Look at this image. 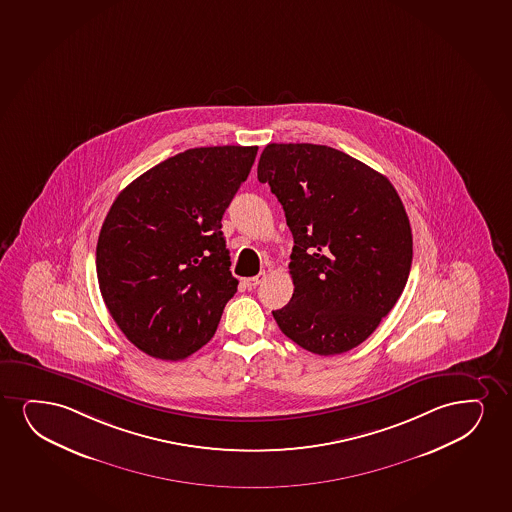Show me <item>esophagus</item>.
<instances>
[{
    "label": "esophagus",
    "mask_w": 512,
    "mask_h": 512,
    "mask_svg": "<svg viewBox=\"0 0 512 512\" xmlns=\"http://www.w3.org/2000/svg\"><path fill=\"white\" fill-rule=\"evenodd\" d=\"M265 279L266 273L261 272L259 275H256V277H251V279L244 280V284H246L249 289H254V287H258V285L261 284V282H263Z\"/></svg>",
    "instance_id": "1"
}]
</instances>
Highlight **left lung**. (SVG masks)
Segmentation results:
<instances>
[{"mask_svg":"<svg viewBox=\"0 0 512 512\" xmlns=\"http://www.w3.org/2000/svg\"><path fill=\"white\" fill-rule=\"evenodd\" d=\"M258 180L277 195L294 237V294L273 318L315 355L353 350L407 284L412 230L400 195L367 164L313 143H268Z\"/></svg>","mask_w":512,"mask_h":512,"instance_id":"left-lung-1","label":"left lung"}]
</instances>
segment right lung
<instances>
[{
    "label": "right lung",
    "mask_w": 512,
    "mask_h": 512,
    "mask_svg": "<svg viewBox=\"0 0 512 512\" xmlns=\"http://www.w3.org/2000/svg\"><path fill=\"white\" fill-rule=\"evenodd\" d=\"M258 147H201L169 157L117 195L98 235L105 306L138 350L183 360L214 336L237 292L221 218Z\"/></svg>",
    "instance_id": "obj_1"
}]
</instances>
